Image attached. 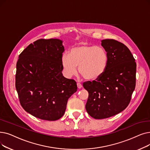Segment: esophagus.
Listing matches in <instances>:
<instances>
[{"label":"esophagus","mask_w":150,"mask_h":150,"mask_svg":"<svg viewBox=\"0 0 150 150\" xmlns=\"http://www.w3.org/2000/svg\"><path fill=\"white\" fill-rule=\"evenodd\" d=\"M76 84H77V87H78V88H79V89H81L82 88L81 84H80V83H77Z\"/></svg>","instance_id":"34e87169"}]
</instances>
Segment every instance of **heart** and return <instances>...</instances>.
Returning <instances> with one entry per match:
<instances>
[{"label": "heart", "mask_w": 150, "mask_h": 150, "mask_svg": "<svg viewBox=\"0 0 150 150\" xmlns=\"http://www.w3.org/2000/svg\"><path fill=\"white\" fill-rule=\"evenodd\" d=\"M61 63L66 75L71 77L79 71L84 79L97 80L105 73L108 64V56L105 49L86 43L71 48L70 54L64 53Z\"/></svg>", "instance_id": "b5f03b06"}]
</instances>
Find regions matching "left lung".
<instances>
[{
    "label": "left lung",
    "instance_id": "8db88e82",
    "mask_svg": "<svg viewBox=\"0 0 150 150\" xmlns=\"http://www.w3.org/2000/svg\"><path fill=\"white\" fill-rule=\"evenodd\" d=\"M108 56L107 70L99 79L83 83L89 93L88 113L95 119L118 114L129 105L135 87L136 63L131 52L113 39L101 40Z\"/></svg>",
    "mask_w": 150,
    "mask_h": 150
}]
</instances>
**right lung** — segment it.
Instances as JSON below:
<instances>
[{"instance_id":"obj_1","label":"right lung","mask_w":150,"mask_h":150,"mask_svg":"<svg viewBox=\"0 0 150 150\" xmlns=\"http://www.w3.org/2000/svg\"><path fill=\"white\" fill-rule=\"evenodd\" d=\"M63 41L39 39L19 54L15 86L25 112L43 120H59L68 99L77 91L76 83L62 75Z\"/></svg>"}]
</instances>
